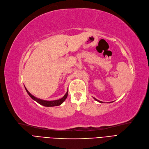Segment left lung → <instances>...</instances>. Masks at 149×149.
I'll use <instances>...</instances> for the list:
<instances>
[{
    "label": "left lung",
    "mask_w": 149,
    "mask_h": 149,
    "mask_svg": "<svg viewBox=\"0 0 149 149\" xmlns=\"http://www.w3.org/2000/svg\"><path fill=\"white\" fill-rule=\"evenodd\" d=\"M93 98H94V99H95V100H96V101H97V102H100V103H103V102H102V101H100V100H97V99H95V98H94V97H93ZM112 102H109V103H112Z\"/></svg>",
    "instance_id": "8db88e82"
}]
</instances>
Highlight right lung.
I'll return each mask as SVG.
<instances>
[{"mask_svg": "<svg viewBox=\"0 0 149 149\" xmlns=\"http://www.w3.org/2000/svg\"><path fill=\"white\" fill-rule=\"evenodd\" d=\"M25 87V86H24ZM25 89L26 91H27L28 94H29V95L30 97L34 100L35 101H36L37 102H38L39 104H41L42 106H45L46 107H56V106H59L60 104H62L65 100L66 99V98L67 97V95H68V91H67V93H65V94L63 96V98H61L59 100H52V101H47V100H41L40 99H38L37 97H35L33 95H32L28 91V90L26 89V88L25 87Z\"/></svg>", "mask_w": 149, "mask_h": 149, "instance_id": "obj_1", "label": "right lung"}]
</instances>
